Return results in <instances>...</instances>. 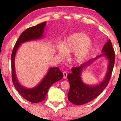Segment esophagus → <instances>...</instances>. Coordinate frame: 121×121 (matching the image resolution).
Instances as JSON below:
<instances>
[{
	"mask_svg": "<svg viewBox=\"0 0 121 121\" xmlns=\"http://www.w3.org/2000/svg\"><path fill=\"white\" fill-rule=\"evenodd\" d=\"M63 78H64L65 79L67 77V73L66 71H63Z\"/></svg>",
	"mask_w": 121,
	"mask_h": 121,
	"instance_id": "1",
	"label": "esophagus"
}]
</instances>
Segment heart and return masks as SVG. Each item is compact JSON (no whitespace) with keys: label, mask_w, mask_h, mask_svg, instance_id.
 I'll list each match as a JSON object with an SVG mask.
<instances>
[{"label":"heart","mask_w":121,"mask_h":121,"mask_svg":"<svg viewBox=\"0 0 121 121\" xmlns=\"http://www.w3.org/2000/svg\"><path fill=\"white\" fill-rule=\"evenodd\" d=\"M93 47L92 41L85 34L77 32L68 37L63 41L62 46L58 48V54L64 57L72 53L71 60L76 64L84 62L88 58Z\"/></svg>","instance_id":"1"}]
</instances>
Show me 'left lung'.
Masks as SVG:
<instances>
[{
  "instance_id": "left-lung-1",
  "label": "left lung",
  "mask_w": 121,
  "mask_h": 121,
  "mask_svg": "<svg viewBox=\"0 0 121 121\" xmlns=\"http://www.w3.org/2000/svg\"><path fill=\"white\" fill-rule=\"evenodd\" d=\"M102 53L96 58L88 60L79 67L71 69L72 73L67 75L70 84V89L68 93L69 101L75 105H82L92 101L97 98L108 84L111 77L115 62V52L110 40L108 39L102 48ZM102 56H105L108 60V68L103 81L95 86L85 84L81 76L84 69L91 65L94 61Z\"/></svg>"
}]
</instances>
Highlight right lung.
<instances>
[{
    "mask_svg": "<svg viewBox=\"0 0 121 121\" xmlns=\"http://www.w3.org/2000/svg\"><path fill=\"white\" fill-rule=\"evenodd\" d=\"M46 22H44L35 26L29 28L23 31L19 37L12 51L11 56L12 78L14 87L24 99L32 103H38L45 99L49 88L53 84L60 81L63 77V73L58 67H51L47 74L37 85L32 88H26L18 81L15 73V58L18 48L21 44L28 41L41 39L44 37V28Z\"/></svg>",
    "mask_w": 121,
    "mask_h": 121,
    "instance_id": "1",
    "label": "right lung"
}]
</instances>
